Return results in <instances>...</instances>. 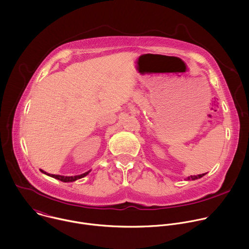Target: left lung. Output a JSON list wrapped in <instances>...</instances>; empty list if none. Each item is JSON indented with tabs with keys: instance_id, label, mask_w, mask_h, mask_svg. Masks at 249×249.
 Wrapping results in <instances>:
<instances>
[{
	"instance_id": "8db88e82",
	"label": "left lung",
	"mask_w": 249,
	"mask_h": 249,
	"mask_svg": "<svg viewBox=\"0 0 249 249\" xmlns=\"http://www.w3.org/2000/svg\"><path fill=\"white\" fill-rule=\"evenodd\" d=\"M204 174H205V173H202V174H198V175H191V176H190V177H188L187 179H188V180H191V179H192V180H195V179H197V178H200V177H202Z\"/></svg>"
}]
</instances>
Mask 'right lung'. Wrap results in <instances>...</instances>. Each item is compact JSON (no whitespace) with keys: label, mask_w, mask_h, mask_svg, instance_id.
<instances>
[{"label":"right lung","mask_w":249,"mask_h":249,"mask_svg":"<svg viewBox=\"0 0 249 249\" xmlns=\"http://www.w3.org/2000/svg\"><path fill=\"white\" fill-rule=\"evenodd\" d=\"M43 173H45V174H47V175H49V176H51V177H53V178H55V179H58V180H60V181H62V182H73V181H76L77 179H80V178H83V177H85L86 175H88L89 174V171H88V172H86V173H83V174H81V175H77V176H61V175H54V174H49V173H47V172H45L44 170H42V169H40Z\"/></svg>","instance_id":"add662e5"}]
</instances>
